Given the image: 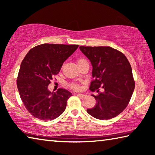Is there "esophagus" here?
I'll use <instances>...</instances> for the list:
<instances>
[{
    "label": "esophagus",
    "mask_w": 155,
    "mask_h": 155,
    "mask_svg": "<svg viewBox=\"0 0 155 155\" xmlns=\"http://www.w3.org/2000/svg\"><path fill=\"white\" fill-rule=\"evenodd\" d=\"M78 97H80V98H81V99H84L86 97V95H85V94H80L79 93V94H78Z\"/></svg>",
    "instance_id": "obj_1"
}]
</instances>
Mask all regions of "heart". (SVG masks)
I'll list each match as a JSON object with an SVG mask.
<instances>
[{"label": "heart", "mask_w": 155, "mask_h": 155, "mask_svg": "<svg viewBox=\"0 0 155 155\" xmlns=\"http://www.w3.org/2000/svg\"><path fill=\"white\" fill-rule=\"evenodd\" d=\"M84 61H86L84 58H79L77 59V61H76L78 64H79L80 63H81V62H84ZM69 86H70L71 88L72 89H73V90H78V89H79V86H78V84H74V83L71 84Z\"/></svg>", "instance_id": "obj_1"}]
</instances>
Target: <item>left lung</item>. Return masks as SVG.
<instances>
[{
	"instance_id": "left-lung-1",
	"label": "left lung",
	"mask_w": 155,
	"mask_h": 155,
	"mask_svg": "<svg viewBox=\"0 0 155 155\" xmlns=\"http://www.w3.org/2000/svg\"><path fill=\"white\" fill-rule=\"evenodd\" d=\"M80 50L90 60L93 66L90 90L99 88L104 92L93 96L95 106L87 112L99 120H108L117 116L125 109L135 88V81L128 59L124 54L108 46H80Z\"/></svg>"
}]
</instances>
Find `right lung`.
Returning <instances> with one entry per match:
<instances>
[{
	"mask_svg": "<svg viewBox=\"0 0 155 155\" xmlns=\"http://www.w3.org/2000/svg\"><path fill=\"white\" fill-rule=\"evenodd\" d=\"M78 46L44 43L32 48L24 57L17 86L24 106L35 118L51 120L65 110L71 93L62 88L51 93L48 86Z\"/></svg>",
	"mask_w": 155,
	"mask_h": 155,
	"instance_id": "1",
	"label": "right lung"
}]
</instances>
